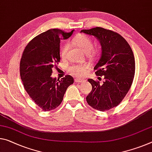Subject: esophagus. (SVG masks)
<instances>
[{"instance_id": "1", "label": "esophagus", "mask_w": 152, "mask_h": 152, "mask_svg": "<svg viewBox=\"0 0 152 152\" xmlns=\"http://www.w3.org/2000/svg\"><path fill=\"white\" fill-rule=\"evenodd\" d=\"M74 81H75V83H85L86 80L84 78H76L74 79Z\"/></svg>"}]
</instances>
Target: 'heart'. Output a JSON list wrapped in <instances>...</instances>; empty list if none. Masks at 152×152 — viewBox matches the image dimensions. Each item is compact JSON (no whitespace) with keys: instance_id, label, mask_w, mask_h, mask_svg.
I'll list each match as a JSON object with an SVG mask.
<instances>
[{"instance_id":"heart-1","label":"heart","mask_w":152,"mask_h":152,"mask_svg":"<svg viewBox=\"0 0 152 152\" xmlns=\"http://www.w3.org/2000/svg\"><path fill=\"white\" fill-rule=\"evenodd\" d=\"M72 44L76 45V47L86 53L89 57H93L96 54L97 50L93 48V41L92 38L85 34H78L76 35L72 40ZM67 45H64L60 49V56L62 59H64L66 56L67 51ZM89 68V65L87 64H74L69 66L68 68L69 73L72 75H74L78 77H80L85 74Z\"/></svg>"}]
</instances>
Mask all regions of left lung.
Returning <instances> with one entry per match:
<instances>
[{
  "instance_id": "1",
  "label": "left lung",
  "mask_w": 152,
  "mask_h": 152,
  "mask_svg": "<svg viewBox=\"0 0 152 152\" xmlns=\"http://www.w3.org/2000/svg\"><path fill=\"white\" fill-rule=\"evenodd\" d=\"M81 32L93 35L99 40L102 57L94 69L96 75L105 79L102 85L88 79L92 90L86 97V102L101 112L109 110L121 103L132 85L135 72L133 53L126 40L112 30L96 27Z\"/></svg>"
}]
</instances>
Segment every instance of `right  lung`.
<instances>
[{"instance_id": "add662e5", "label": "right lung", "mask_w": 152, "mask_h": 152, "mask_svg": "<svg viewBox=\"0 0 152 152\" xmlns=\"http://www.w3.org/2000/svg\"><path fill=\"white\" fill-rule=\"evenodd\" d=\"M73 32L50 29L30 40L22 53L20 72L24 88L45 112L58 107L67 87L74 83L69 75L60 80L51 77L53 69L60 61V40L70 37Z\"/></svg>"}]
</instances>
